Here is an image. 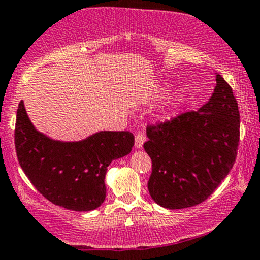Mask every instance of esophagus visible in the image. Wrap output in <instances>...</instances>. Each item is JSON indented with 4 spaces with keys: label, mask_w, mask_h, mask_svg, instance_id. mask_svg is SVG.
<instances>
[{
    "label": "esophagus",
    "mask_w": 260,
    "mask_h": 260,
    "mask_svg": "<svg viewBox=\"0 0 260 260\" xmlns=\"http://www.w3.org/2000/svg\"><path fill=\"white\" fill-rule=\"evenodd\" d=\"M146 135H144L143 131H137L136 133V142H135V146L136 148H142L143 147V143L146 142Z\"/></svg>",
    "instance_id": "34e87169"
}]
</instances>
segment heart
<instances>
[{
    "mask_svg": "<svg viewBox=\"0 0 260 260\" xmlns=\"http://www.w3.org/2000/svg\"><path fill=\"white\" fill-rule=\"evenodd\" d=\"M182 95H183V89H178V92H177L176 95L173 97V101L169 103V107H173V106H176V103L179 102L180 98H182Z\"/></svg>",
    "mask_w": 260,
    "mask_h": 260,
    "instance_id": "1",
    "label": "heart"
}]
</instances>
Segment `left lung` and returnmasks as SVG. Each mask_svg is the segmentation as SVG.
<instances>
[{
  "instance_id": "obj_1",
  "label": "left lung",
  "mask_w": 260,
  "mask_h": 260,
  "mask_svg": "<svg viewBox=\"0 0 260 260\" xmlns=\"http://www.w3.org/2000/svg\"><path fill=\"white\" fill-rule=\"evenodd\" d=\"M214 92L198 111L147 127L152 159L148 190L167 209L206 201L228 176L239 143V109L232 87L215 75Z\"/></svg>"
}]
</instances>
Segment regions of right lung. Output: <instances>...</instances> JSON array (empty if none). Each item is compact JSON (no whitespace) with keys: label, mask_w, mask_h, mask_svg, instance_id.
I'll return each mask as SVG.
<instances>
[{"label":"right lung","mask_w":260,"mask_h":260,"mask_svg":"<svg viewBox=\"0 0 260 260\" xmlns=\"http://www.w3.org/2000/svg\"><path fill=\"white\" fill-rule=\"evenodd\" d=\"M131 132L101 131L78 142L54 141L34 127L21 101L15 146L24 174L46 199L76 212H89L106 198L105 178L113 159L129 154Z\"/></svg>","instance_id":"1"}]
</instances>
